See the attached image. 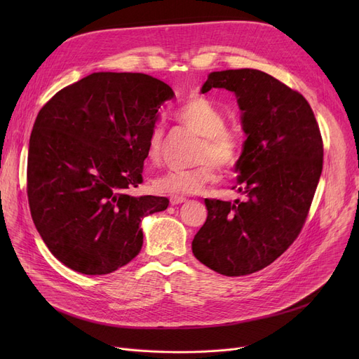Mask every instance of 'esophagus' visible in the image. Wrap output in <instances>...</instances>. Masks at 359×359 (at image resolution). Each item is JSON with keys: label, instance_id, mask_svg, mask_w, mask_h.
Wrapping results in <instances>:
<instances>
[{"label": "esophagus", "instance_id": "obj_1", "mask_svg": "<svg viewBox=\"0 0 359 359\" xmlns=\"http://www.w3.org/2000/svg\"><path fill=\"white\" fill-rule=\"evenodd\" d=\"M183 202H186V198H183V196H170V203L172 205H179Z\"/></svg>", "mask_w": 359, "mask_h": 359}]
</instances>
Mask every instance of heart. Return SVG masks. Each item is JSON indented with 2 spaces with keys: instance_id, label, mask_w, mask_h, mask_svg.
<instances>
[{
  "instance_id": "b5f03b06",
  "label": "heart",
  "mask_w": 359,
  "mask_h": 359,
  "mask_svg": "<svg viewBox=\"0 0 359 359\" xmlns=\"http://www.w3.org/2000/svg\"><path fill=\"white\" fill-rule=\"evenodd\" d=\"M177 121L203 137L198 148L199 165L192 168L168 170L154 179V189L158 194L172 196L196 195L205 186L217 179L216 163L221 168H231L241 154V138L237 132L225 128L222 111L208 99L195 96L187 99L176 111ZM165 147V129L157 123L151 130L147 144V157L151 163H158Z\"/></svg>"
}]
</instances>
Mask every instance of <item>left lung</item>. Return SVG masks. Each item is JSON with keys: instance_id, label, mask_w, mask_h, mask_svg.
I'll use <instances>...</instances> for the list:
<instances>
[{"instance_id": "8db88e82", "label": "left lung", "mask_w": 359, "mask_h": 359, "mask_svg": "<svg viewBox=\"0 0 359 359\" xmlns=\"http://www.w3.org/2000/svg\"><path fill=\"white\" fill-rule=\"evenodd\" d=\"M236 94L246 134L236 164L234 202L205 199L208 210L192 241L195 257L225 276L257 272L298 237L323 168L314 113L298 91L252 68L214 71L201 88Z\"/></svg>"}]
</instances>
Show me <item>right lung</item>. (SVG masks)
<instances>
[{
    "mask_svg": "<svg viewBox=\"0 0 359 359\" xmlns=\"http://www.w3.org/2000/svg\"><path fill=\"white\" fill-rule=\"evenodd\" d=\"M175 97L141 72H94L41 109L29 142L27 196L49 252L84 275H106L142 248L144 217L163 196H132L160 107Z\"/></svg>",
    "mask_w": 359,
    "mask_h": 359,
    "instance_id": "add662e5",
    "label": "right lung"
}]
</instances>
